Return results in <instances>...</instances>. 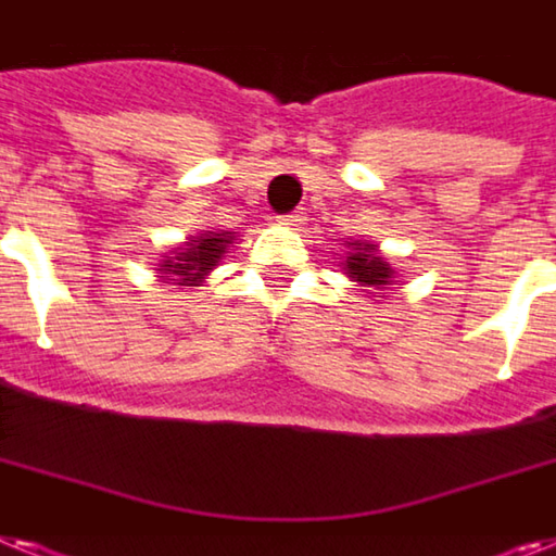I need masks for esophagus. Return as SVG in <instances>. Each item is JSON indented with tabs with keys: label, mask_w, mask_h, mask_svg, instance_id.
<instances>
[{
	"label": "esophagus",
	"mask_w": 556,
	"mask_h": 556,
	"mask_svg": "<svg viewBox=\"0 0 556 556\" xmlns=\"http://www.w3.org/2000/svg\"><path fill=\"white\" fill-rule=\"evenodd\" d=\"M279 220L286 223V226H296V223L305 220V212H291V214H282Z\"/></svg>",
	"instance_id": "obj_1"
}]
</instances>
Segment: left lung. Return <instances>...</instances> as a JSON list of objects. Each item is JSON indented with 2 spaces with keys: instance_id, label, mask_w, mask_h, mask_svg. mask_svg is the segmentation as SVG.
<instances>
[{
  "instance_id": "1",
  "label": "left lung",
  "mask_w": 556,
  "mask_h": 556,
  "mask_svg": "<svg viewBox=\"0 0 556 556\" xmlns=\"http://www.w3.org/2000/svg\"><path fill=\"white\" fill-rule=\"evenodd\" d=\"M350 245H353V254L344 263H348V274L353 277V282H362L367 288L390 286L393 268L381 260L379 251L367 242H350Z\"/></svg>"
}]
</instances>
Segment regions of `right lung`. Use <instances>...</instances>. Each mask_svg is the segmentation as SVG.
<instances>
[{
    "mask_svg": "<svg viewBox=\"0 0 556 556\" xmlns=\"http://www.w3.org/2000/svg\"><path fill=\"white\" fill-rule=\"evenodd\" d=\"M228 242H231V231H226V235L208 231L206 237H194L186 249L177 251V256H169L161 265V270L163 274H175L184 282H198L212 270V265H217Z\"/></svg>",
    "mask_w": 556,
    "mask_h": 556,
    "instance_id": "add662e5",
    "label": "right lung"
}]
</instances>
